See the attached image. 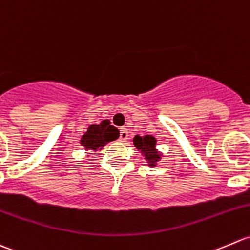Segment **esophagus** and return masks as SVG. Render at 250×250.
Returning a JSON list of instances; mask_svg holds the SVG:
<instances>
[{
    "mask_svg": "<svg viewBox=\"0 0 250 250\" xmlns=\"http://www.w3.org/2000/svg\"><path fill=\"white\" fill-rule=\"evenodd\" d=\"M127 137H128V132H127V130H126L125 127L120 128V132H119V140L122 141V142H125V141L127 140Z\"/></svg>",
    "mask_w": 250,
    "mask_h": 250,
    "instance_id": "1",
    "label": "esophagus"
}]
</instances>
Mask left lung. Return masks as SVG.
I'll list each match as a JSON object with an SVG mask.
<instances>
[{
  "label": "left lung",
  "instance_id": "obj_1",
  "mask_svg": "<svg viewBox=\"0 0 250 250\" xmlns=\"http://www.w3.org/2000/svg\"><path fill=\"white\" fill-rule=\"evenodd\" d=\"M155 142H157V140H155L153 136L149 135H146L143 136V137L137 135L133 137V145H135V147L137 148L138 150H141V153L145 155V159L149 163V164H148L149 167H155L157 162L160 159V157H162V155L159 154V152L155 149Z\"/></svg>",
  "mask_w": 250,
  "mask_h": 250
}]
</instances>
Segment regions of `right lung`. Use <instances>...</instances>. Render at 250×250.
Here are the masks:
<instances>
[{"mask_svg":"<svg viewBox=\"0 0 250 250\" xmlns=\"http://www.w3.org/2000/svg\"><path fill=\"white\" fill-rule=\"evenodd\" d=\"M119 137V130L110 125L108 120H103L101 124L90 125L85 135L81 137V145L85 149L97 150L102 149L104 145Z\"/></svg>","mask_w":250,"mask_h":250,"instance_id":"add662e5","label":"right lung"}]
</instances>
